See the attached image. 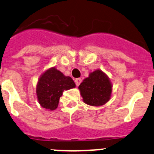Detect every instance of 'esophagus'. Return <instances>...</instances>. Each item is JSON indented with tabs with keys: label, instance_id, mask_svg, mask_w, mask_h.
I'll list each match as a JSON object with an SVG mask.
<instances>
[{
	"label": "esophagus",
	"instance_id": "1",
	"mask_svg": "<svg viewBox=\"0 0 154 154\" xmlns=\"http://www.w3.org/2000/svg\"><path fill=\"white\" fill-rule=\"evenodd\" d=\"M81 82H82V79H81L80 78L75 79V82L76 86H79V84L81 83Z\"/></svg>",
	"mask_w": 154,
	"mask_h": 154
}]
</instances>
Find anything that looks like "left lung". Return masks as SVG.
Segmentation results:
<instances>
[{
    "label": "left lung",
    "mask_w": 154,
    "mask_h": 154,
    "mask_svg": "<svg viewBox=\"0 0 154 154\" xmlns=\"http://www.w3.org/2000/svg\"><path fill=\"white\" fill-rule=\"evenodd\" d=\"M79 90L85 103L99 107L108 102L112 92L108 76L100 69L91 72L79 86Z\"/></svg>",
    "instance_id": "left-lung-1"
}]
</instances>
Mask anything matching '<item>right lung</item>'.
<instances>
[{
	"label": "right lung",
	"mask_w": 154,
	"mask_h": 154,
	"mask_svg": "<svg viewBox=\"0 0 154 154\" xmlns=\"http://www.w3.org/2000/svg\"><path fill=\"white\" fill-rule=\"evenodd\" d=\"M75 87L74 81L64 75L54 67L47 69L40 75L36 85V96L42 107L53 111L58 106L64 90Z\"/></svg>",
	"instance_id": "obj_1"
}]
</instances>
